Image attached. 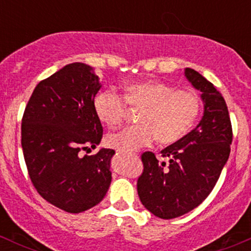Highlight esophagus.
<instances>
[{
    "label": "esophagus",
    "instance_id": "esophagus-1",
    "mask_svg": "<svg viewBox=\"0 0 251 251\" xmlns=\"http://www.w3.org/2000/svg\"><path fill=\"white\" fill-rule=\"evenodd\" d=\"M119 153H120V154H123V153H124V151H119Z\"/></svg>",
    "mask_w": 251,
    "mask_h": 251
}]
</instances>
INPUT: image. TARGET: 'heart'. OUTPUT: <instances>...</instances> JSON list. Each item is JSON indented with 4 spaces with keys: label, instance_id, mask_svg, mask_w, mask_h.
Instances as JSON below:
<instances>
[{
    "label": "heart",
    "instance_id": "heart-1",
    "mask_svg": "<svg viewBox=\"0 0 251 251\" xmlns=\"http://www.w3.org/2000/svg\"><path fill=\"white\" fill-rule=\"evenodd\" d=\"M124 99L130 107L142 111L138 116L140 126L127 127L107 137L108 146L121 151H133L151 146L155 140L165 146L181 141L201 111V98L197 93L175 90L160 81L128 83L124 88ZM125 102L116 93L103 91L95 97L93 108L105 126L116 128L125 119Z\"/></svg>",
    "mask_w": 251,
    "mask_h": 251
}]
</instances>
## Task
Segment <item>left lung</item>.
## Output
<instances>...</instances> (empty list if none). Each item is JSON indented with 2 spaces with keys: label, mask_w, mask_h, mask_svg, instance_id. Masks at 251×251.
<instances>
[{
  "label": "left lung",
  "mask_w": 251,
  "mask_h": 251,
  "mask_svg": "<svg viewBox=\"0 0 251 251\" xmlns=\"http://www.w3.org/2000/svg\"><path fill=\"white\" fill-rule=\"evenodd\" d=\"M184 76L201 91L204 104L201 120L181 141L161 151L169 164L159 163L154 153L142 154L143 174L137 181L142 204L160 219L187 214L206 199L228 160L232 125L221 93L191 68Z\"/></svg>",
  "instance_id": "obj_1"
}]
</instances>
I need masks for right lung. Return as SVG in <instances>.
<instances>
[{"instance_id": "1", "label": "right lung", "mask_w": 251, "mask_h": 251, "mask_svg": "<svg viewBox=\"0 0 251 251\" xmlns=\"http://www.w3.org/2000/svg\"><path fill=\"white\" fill-rule=\"evenodd\" d=\"M102 87L92 67L72 63L37 83L22 120V148L40 196L72 214L103 201L115 151H80L100 143L103 127L93 100Z\"/></svg>"}]
</instances>
